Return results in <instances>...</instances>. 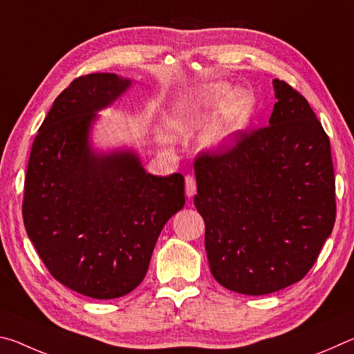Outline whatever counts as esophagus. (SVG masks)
<instances>
[{"label": "esophagus", "instance_id": "34e87169", "mask_svg": "<svg viewBox=\"0 0 354 354\" xmlns=\"http://www.w3.org/2000/svg\"><path fill=\"white\" fill-rule=\"evenodd\" d=\"M195 194H196L195 178L187 175L185 176V195H187V198H194Z\"/></svg>", "mask_w": 354, "mask_h": 354}]
</instances>
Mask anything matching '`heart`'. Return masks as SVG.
<instances>
[{"label":"heart","mask_w":354,"mask_h":354,"mask_svg":"<svg viewBox=\"0 0 354 354\" xmlns=\"http://www.w3.org/2000/svg\"><path fill=\"white\" fill-rule=\"evenodd\" d=\"M253 107V100L243 91L232 93L227 84H211L184 97L173 107V123L178 129L189 133L205 123L219 112L201 133V145L207 149H221L230 147L242 131Z\"/></svg>","instance_id":"obj_1"}]
</instances>
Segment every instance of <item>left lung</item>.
<instances>
[{
	"instance_id": "obj_1",
	"label": "left lung",
	"mask_w": 354,
	"mask_h": 354,
	"mask_svg": "<svg viewBox=\"0 0 354 354\" xmlns=\"http://www.w3.org/2000/svg\"><path fill=\"white\" fill-rule=\"evenodd\" d=\"M268 127L223 154L195 160L194 203L206 225L212 277L232 292L266 295L314 266L335 218L329 139L306 98L273 80Z\"/></svg>"
}]
</instances>
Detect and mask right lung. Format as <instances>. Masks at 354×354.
I'll return each mask as SVG.
<instances>
[{
	"label": "right lung",
	"instance_id": "1",
	"mask_svg": "<svg viewBox=\"0 0 354 354\" xmlns=\"http://www.w3.org/2000/svg\"><path fill=\"white\" fill-rule=\"evenodd\" d=\"M133 80L92 73L55 100L29 158L23 220L50 273L81 295L112 299L145 278L156 241L185 203L179 173H148L133 147L93 145L98 112Z\"/></svg>",
	"mask_w": 354,
	"mask_h": 354
}]
</instances>
